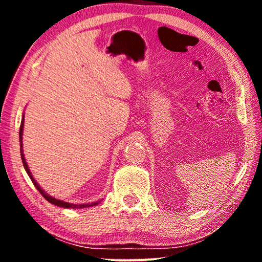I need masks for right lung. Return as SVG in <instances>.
<instances>
[{
    "label": "right lung",
    "mask_w": 262,
    "mask_h": 262,
    "mask_svg": "<svg viewBox=\"0 0 262 262\" xmlns=\"http://www.w3.org/2000/svg\"><path fill=\"white\" fill-rule=\"evenodd\" d=\"M23 128H24V113L21 115V122H20V128H19V144H20V157H21V162H23V165L24 168L26 171V173L29 174L30 179L32 180L33 185L35 186V188H37L40 194L42 195L43 198L46 199L48 202H51L52 205H55L57 207H62V208H73V209H81V208H89V207H92V206H96L98 205L100 201H96V202H92V203H81V205H74V203H69V202H64V201H61V200H57V199L51 196V195H48L45 190H43L39 184L35 181V179L33 178L32 173L30 172V168L28 166V163L25 161V157H24V154H23Z\"/></svg>",
    "instance_id": "add662e5"
}]
</instances>
